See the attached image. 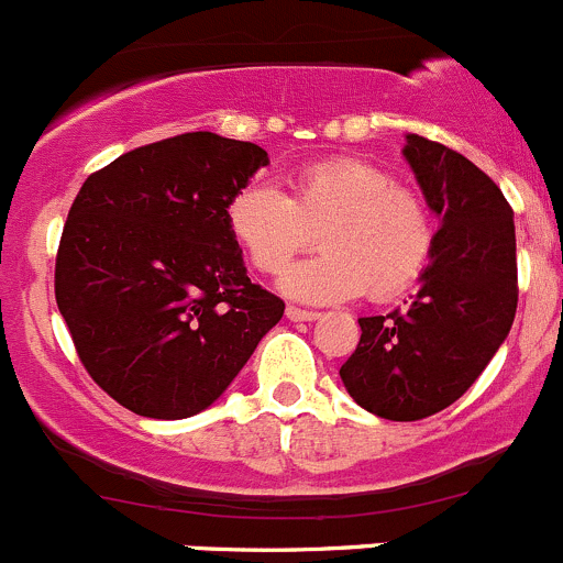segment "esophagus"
I'll list each match as a JSON object with an SVG mask.
<instances>
[{
	"label": "esophagus",
	"instance_id": "obj_1",
	"mask_svg": "<svg viewBox=\"0 0 563 563\" xmlns=\"http://www.w3.org/2000/svg\"><path fill=\"white\" fill-rule=\"evenodd\" d=\"M287 320L314 322V320H320V314H317V311H309V309H298V306H287Z\"/></svg>",
	"mask_w": 563,
	"mask_h": 563
}]
</instances>
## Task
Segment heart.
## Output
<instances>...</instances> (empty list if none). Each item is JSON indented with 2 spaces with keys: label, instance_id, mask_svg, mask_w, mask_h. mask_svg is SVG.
Returning <instances> with one entry per match:
<instances>
[{
  "label": "heart",
  "instance_id": "1",
  "mask_svg": "<svg viewBox=\"0 0 563 563\" xmlns=\"http://www.w3.org/2000/svg\"><path fill=\"white\" fill-rule=\"evenodd\" d=\"M228 224L263 274L282 271L320 233V257L289 265L279 279L284 295L306 303H339L363 289L371 300L396 298L433 246L426 200L355 156L300 167L289 195L268 181L246 184L230 200Z\"/></svg>",
  "mask_w": 563,
  "mask_h": 563
}]
</instances>
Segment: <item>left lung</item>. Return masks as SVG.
Wrapping results in <instances>:
<instances>
[{
    "label": "left lung",
    "instance_id": "1",
    "mask_svg": "<svg viewBox=\"0 0 563 563\" xmlns=\"http://www.w3.org/2000/svg\"><path fill=\"white\" fill-rule=\"evenodd\" d=\"M409 167L439 217L431 263L404 309L361 317V341L341 366L346 393L396 422L422 420L474 385L518 309L512 208L466 156L407 135Z\"/></svg>",
    "mask_w": 563,
    "mask_h": 563
}]
</instances>
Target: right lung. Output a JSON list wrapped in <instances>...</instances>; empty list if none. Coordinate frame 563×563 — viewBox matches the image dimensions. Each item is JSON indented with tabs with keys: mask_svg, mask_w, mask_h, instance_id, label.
<instances>
[{
	"mask_svg": "<svg viewBox=\"0 0 563 563\" xmlns=\"http://www.w3.org/2000/svg\"><path fill=\"white\" fill-rule=\"evenodd\" d=\"M268 165L254 143L187 132L91 173L56 254V306L80 363L141 417L208 409L282 320L252 284L228 206Z\"/></svg>",
	"mask_w": 563,
	"mask_h": 563,
	"instance_id": "obj_1",
	"label": "right lung"
}]
</instances>
